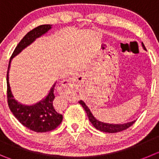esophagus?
<instances>
[{
  "mask_svg": "<svg viewBox=\"0 0 159 159\" xmlns=\"http://www.w3.org/2000/svg\"><path fill=\"white\" fill-rule=\"evenodd\" d=\"M75 83V80H66V81H62L58 86V91L60 94H65L70 89H71L73 84Z\"/></svg>",
  "mask_w": 159,
  "mask_h": 159,
  "instance_id": "1",
  "label": "esophagus"
}]
</instances>
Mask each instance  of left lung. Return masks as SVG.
I'll return each mask as SVG.
<instances>
[{"instance_id":"1","label":"left lung","mask_w":159,"mask_h":159,"mask_svg":"<svg viewBox=\"0 0 159 159\" xmlns=\"http://www.w3.org/2000/svg\"><path fill=\"white\" fill-rule=\"evenodd\" d=\"M142 46H143V49L146 50V48H145L143 43H142ZM79 103L83 107L84 111H86V114L87 115H88V118L89 119L90 122L93 124V125L96 129L100 130V131L109 133H118V132L123 131V130L129 128L132 125H133V123L135 122V121H130V122L128 123H125V124H109V123L102 122V121L97 120L94 116H93L91 111H90L89 108L86 106V104L84 103V101L80 100Z\"/></svg>"}]
</instances>
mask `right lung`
I'll return each mask as SVG.
<instances>
[{
    "instance_id": "right-lung-1",
    "label": "right lung",
    "mask_w": 159,
    "mask_h": 159,
    "mask_svg": "<svg viewBox=\"0 0 159 159\" xmlns=\"http://www.w3.org/2000/svg\"><path fill=\"white\" fill-rule=\"evenodd\" d=\"M52 28V25H41L28 32L15 48L10 59L7 73V95L8 103L14 116L23 125L36 133H45L55 129L63 121V115L58 113L53 106L55 99L54 89L56 84L50 89L49 93L41 101L36 104L27 106L18 103L14 99L8 80V71L11 60L22 50L35 41V39L44 34Z\"/></svg>"
}]
</instances>
